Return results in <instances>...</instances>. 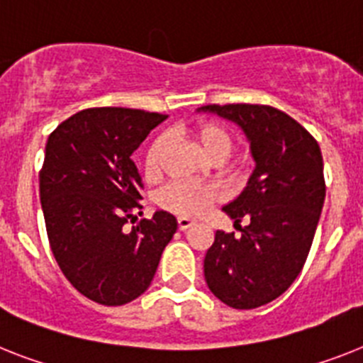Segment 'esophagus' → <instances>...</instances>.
<instances>
[{
    "label": "esophagus",
    "instance_id": "1",
    "mask_svg": "<svg viewBox=\"0 0 363 363\" xmlns=\"http://www.w3.org/2000/svg\"><path fill=\"white\" fill-rule=\"evenodd\" d=\"M177 225H179V230H186V228H190L191 225H196V221L190 218H179L177 219Z\"/></svg>",
    "mask_w": 363,
    "mask_h": 363
}]
</instances>
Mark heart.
Here are the masks:
<instances>
[{"instance_id":"obj_1","label":"heart","mask_w":363,"mask_h":363,"mask_svg":"<svg viewBox=\"0 0 363 363\" xmlns=\"http://www.w3.org/2000/svg\"><path fill=\"white\" fill-rule=\"evenodd\" d=\"M197 144L203 149V153L208 158H227L234 147L233 133L218 123V121H206L199 125L196 130ZM167 149V136L158 135L151 142L147 153H145V173L147 175H158L162 169L164 153ZM221 199V191L212 184H199V182L188 181H173L158 191L157 205L160 208L173 212L182 218H196Z\"/></svg>"}]
</instances>
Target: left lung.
I'll return each mask as SVG.
<instances>
[{
  "mask_svg": "<svg viewBox=\"0 0 363 363\" xmlns=\"http://www.w3.org/2000/svg\"><path fill=\"white\" fill-rule=\"evenodd\" d=\"M201 111L236 121L257 162L245 190L223 206L242 234L216 233L205 280L227 306L258 308L284 294L308 258L327 190L321 149L299 121L275 106L228 103Z\"/></svg>",
  "mask_w": 363,
  "mask_h": 363,
  "instance_id": "obj_1",
  "label": "left lung"
}]
</instances>
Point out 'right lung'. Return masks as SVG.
Here are the masks:
<instances>
[{"label":"right lung","instance_id":"1","mask_svg":"<svg viewBox=\"0 0 363 363\" xmlns=\"http://www.w3.org/2000/svg\"><path fill=\"white\" fill-rule=\"evenodd\" d=\"M166 114L121 106L84 108L48 138L40 203L53 257L79 294L121 306L151 284L177 230L164 210L142 219V177L130 155Z\"/></svg>","mask_w":363,"mask_h":363}]
</instances>
